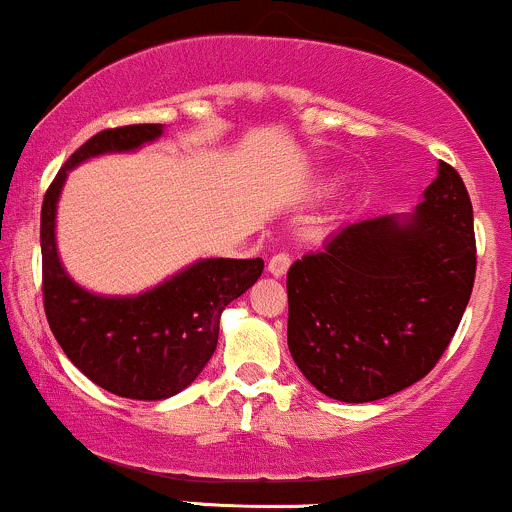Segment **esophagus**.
Wrapping results in <instances>:
<instances>
[{
	"mask_svg": "<svg viewBox=\"0 0 512 512\" xmlns=\"http://www.w3.org/2000/svg\"><path fill=\"white\" fill-rule=\"evenodd\" d=\"M290 268V254H275L271 261H268V273L275 275V278H283Z\"/></svg>",
	"mask_w": 512,
	"mask_h": 512,
	"instance_id": "34e87169",
	"label": "esophagus"
}]
</instances>
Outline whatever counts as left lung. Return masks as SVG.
I'll return each mask as SVG.
<instances>
[{"label": "left lung", "mask_w": 512, "mask_h": 512, "mask_svg": "<svg viewBox=\"0 0 512 512\" xmlns=\"http://www.w3.org/2000/svg\"><path fill=\"white\" fill-rule=\"evenodd\" d=\"M476 275L462 176L438 179L409 217L333 232L287 271V346L321 394L365 404L423 380L450 346Z\"/></svg>", "instance_id": "8db88e82"}]
</instances>
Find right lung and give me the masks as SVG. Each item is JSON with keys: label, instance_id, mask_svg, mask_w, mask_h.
I'll return each mask as SVG.
<instances>
[{"label": "right lung", "instance_id": "1", "mask_svg": "<svg viewBox=\"0 0 512 512\" xmlns=\"http://www.w3.org/2000/svg\"><path fill=\"white\" fill-rule=\"evenodd\" d=\"M162 125L101 130L67 159L40 210L43 304L50 331L67 358L106 392L159 401L179 394L217 348L225 307L261 278V258H203L135 297H101L62 268L55 212L67 171L108 152H132L162 135Z\"/></svg>", "mask_w": 512, "mask_h": 512}]
</instances>
